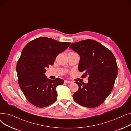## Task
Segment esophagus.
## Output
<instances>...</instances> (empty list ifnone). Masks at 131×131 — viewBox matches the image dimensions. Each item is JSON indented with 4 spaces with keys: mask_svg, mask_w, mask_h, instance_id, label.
I'll return each mask as SVG.
<instances>
[{
    "mask_svg": "<svg viewBox=\"0 0 131 131\" xmlns=\"http://www.w3.org/2000/svg\"><path fill=\"white\" fill-rule=\"evenodd\" d=\"M64 83H71V81H67V80H65L64 81Z\"/></svg>",
    "mask_w": 131,
    "mask_h": 131,
    "instance_id": "obj_1",
    "label": "esophagus"
}]
</instances>
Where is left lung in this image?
Listing matches in <instances>:
<instances>
[{
	"label": "left lung",
	"mask_w": 131,
	"mask_h": 131,
	"mask_svg": "<svg viewBox=\"0 0 131 131\" xmlns=\"http://www.w3.org/2000/svg\"><path fill=\"white\" fill-rule=\"evenodd\" d=\"M80 57L79 71L89 75L88 83L75 82L79 90L73 95L75 102L93 108L101 105L112 92L118 74L116 60L112 52L91 39L72 43L69 47Z\"/></svg>",
	"instance_id": "left-lung-1"
}]
</instances>
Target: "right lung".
Here are the masks:
<instances>
[{"instance_id":"obj_1","label":"right lung","mask_w":131,"mask_h":131,"mask_svg":"<svg viewBox=\"0 0 131 131\" xmlns=\"http://www.w3.org/2000/svg\"><path fill=\"white\" fill-rule=\"evenodd\" d=\"M71 43L40 37L23 48L16 66L18 82L25 97L33 105L43 108L56 100V87L63 84L64 80L47 79L46 69L53 64L57 55Z\"/></svg>"}]
</instances>
